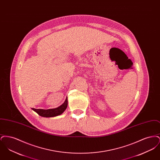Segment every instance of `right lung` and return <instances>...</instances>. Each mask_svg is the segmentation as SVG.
Listing matches in <instances>:
<instances>
[{
	"instance_id": "obj_1",
	"label": "right lung",
	"mask_w": 160,
	"mask_h": 160,
	"mask_svg": "<svg viewBox=\"0 0 160 160\" xmlns=\"http://www.w3.org/2000/svg\"><path fill=\"white\" fill-rule=\"evenodd\" d=\"M67 106H68V99L67 98L65 102L61 106L55 108L44 110V109H36V108H32V109L35 112H37L41 116L45 117V118H50V117L57 116L58 115H60L62 113H63V112L66 110Z\"/></svg>"
}]
</instances>
